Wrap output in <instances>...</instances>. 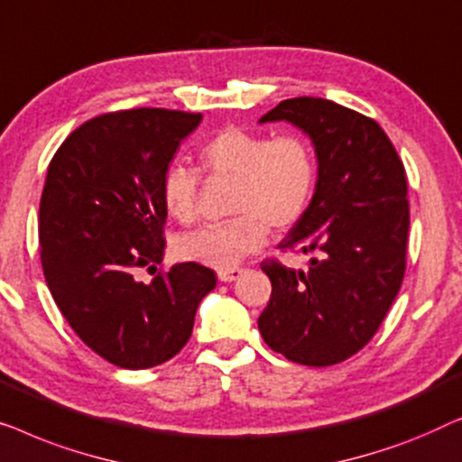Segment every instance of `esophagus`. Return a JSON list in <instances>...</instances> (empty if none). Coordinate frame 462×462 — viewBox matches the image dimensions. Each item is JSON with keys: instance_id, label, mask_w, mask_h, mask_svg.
I'll return each mask as SVG.
<instances>
[{"instance_id": "esophagus-1", "label": "esophagus", "mask_w": 462, "mask_h": 462, "mask_svg": "<svg viewBox=\"0 0 462 462\" xmlns=\"http://www.w3.org/2000/svg\"><path fill=\"white\" fill-rule=\"evenodd\" d=\"M243 268H230V270H219L217 272V278L222 282H234V281H238L240 276H243Z\"/></svg>"}]
</instances>
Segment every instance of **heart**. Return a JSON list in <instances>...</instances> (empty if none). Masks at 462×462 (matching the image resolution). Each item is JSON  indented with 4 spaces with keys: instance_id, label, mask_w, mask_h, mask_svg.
Segmentation results:
<instances>
[{
    "instance_id": "b5f03b06",
    "label": "heart",
    "mask_w": 462,
    "mask_h": 462,
    "mask_svg": "<svg viewBox=\"0 0 462 462\" xmlns=\"http://www.w3.org/2000/svg\"><path fill=\"white\" fill-rule=\"evenodd\" d=\"M199 163L205 173L234 178L228 209L236 216L181 234L173 246L181 262L230 270L262 249L268 228L282 234L301 222L314 197L316 157L297 134L270 138L253 129L222 127L200 144ZM199 186L197 169L169 165L161 181L169 216L181 224L192 222Z\"/></svg>"
}]
</instances>
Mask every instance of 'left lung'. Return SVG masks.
<instances>
[{
    "instance_id": "obj_1",
    "label": "left lung",
    "mask_w": 462,
    "mask_h": 462,
    "mask_svg": "<svg viewBox=\"0 0 462 462\" xmlns=\"http://www.w3.org/2000/svg\"><path fill=\"white\" fill-rule=\"evenodd\" d=\"M268 121L310 135L318 180L301 222L278 245L311 255L310 268L263 259L272 295L257 327L287 360L333 366L373 339L404 281L406 171L379 123L337 102L282 100L259 119Z\"/></svg>"
}]
</instances>
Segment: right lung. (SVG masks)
<instances>
[{"label":"right lung","mask_w":462,"mask_h":462,"mask_svg":"<svg viewBox=\"0 0 462 462\" xmlns=\"http://www.w3.org/2000/svg\"><path fill=\"white\" fill-rule=\"evenodd\" d=\"M200 119L167 108L106 113L77 127L50 161L39 203L45 282L77 337L115 366L171 360L216 289V272L192 262L151 284L135 281L163 262L161 181Z\"/></svg>","instance_id":"add662e5"}]
</instances>
